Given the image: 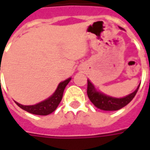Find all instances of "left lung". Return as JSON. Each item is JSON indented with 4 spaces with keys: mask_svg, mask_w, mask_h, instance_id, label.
I'll return each mask as SVG.
<instances>
[{
    "mask_svg": "<svg viewBox=\"0 0 150 150\" xmlns=\"http://www.w3.org/2000/svg\"><path fill=\"white\" fill-rule=\"evenodd\" d=\"M139 85L138 86L135 91L134 93H130L129 95L126 96L124 98H116L105 95L100 92H98L95 89L93 83L89 80H88L87 93H88L90 101L98 108L102 109V110H105V111H116V110H118V109L124 108V106H126L128 103H129L132 99L134 98V96L136 95L139 88Z\"/></svg>",
    "mask_w": 150,
    "mask_h": 150,
    "instance_id": "left-lung-1",
    "label": "left lung"
}]
</instances>
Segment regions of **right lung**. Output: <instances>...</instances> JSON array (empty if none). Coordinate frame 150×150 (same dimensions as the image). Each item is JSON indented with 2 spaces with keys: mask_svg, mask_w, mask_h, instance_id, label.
Instances as JSON below:
<instances>
[{
  "mask_svg": "<svg viewBox=\"0 0 150 150\" xmlns=\"http://www.w3.org/2000/svg\"><path fill=\"white\" fill-rule=\"evenodd\" d=\"M71 78L67 79L65 81L59 83L57 88L56 89L55 93L48 98L47 99L42 101L39 103H37L35 105H21L20 103H16L21 108H22L23 110H25L26 112L32 113V114H36V115H48L50 113L56 110V108H57L58 104L60 103L61 100L62 98L63 95V92L66 88V86L70 82Z\"/></svg>",
  "mask_w": 150,
  "mask_h": 150,
  "instance_id": "add662e5",
  "label": "right lung"
}]
</instances>
